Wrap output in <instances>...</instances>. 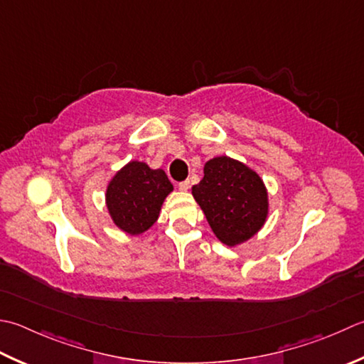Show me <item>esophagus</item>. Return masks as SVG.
<instances>
[{
  "instance_id": "1",
  "label": "esophagus",
  "mask_w": 364,
  "mask_h": 364,
  "mask_svg": "<svg viewBox=\"0 0 364 364\" xmlns=\"http://www.w3.org/2000/svg\"><path fill=\"white\" fill-rule=\"evenodd\" d=\"M191 188V181L186 180V181H181L180 184H178V189H180L181 192H188Z\"/></svg>"
}]
</instances>
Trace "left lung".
I'll return each instance as SVG.
<instances>
[{
	"label": "left lung",
	"instance_id": "8db88e82",
	"mask_svg": "<svg viewBox=\"0 0 364 364\" xmlns=\"http://www.w3.org/2000/svg\"><path fill=\"white\" fill-rule=\"evenodd\" d=\"M192 196L213 233L225 246L246 243L268 219L265 183L254 168L229 156H216L205 162L203 180L192 188Z\"/></svg>",
	"mask_w": 364,
	"mask_h": 364
}]
</instances>
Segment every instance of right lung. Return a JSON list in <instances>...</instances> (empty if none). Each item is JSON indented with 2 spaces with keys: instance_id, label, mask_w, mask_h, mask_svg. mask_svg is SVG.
Returning <instances> with one entry per match:
<instances>
[{
  "instance_id": "add662e5",
  "label": "right lung",
  "mask_w": 364,
  "mask_h": 364,
  "mask_svg": "<svg viewBox=\"0 0 364 364\" xmlns=\"http://www.w3.org/2000/svg\"><path fill=\"white\" fill-rule=\"evenodd\" d=\"M173 184L162 168L144 161H129L112 176L105 189V206L112 223L131 237L151 229Z\"/></svg>"
}]
</instances>
